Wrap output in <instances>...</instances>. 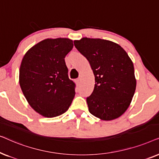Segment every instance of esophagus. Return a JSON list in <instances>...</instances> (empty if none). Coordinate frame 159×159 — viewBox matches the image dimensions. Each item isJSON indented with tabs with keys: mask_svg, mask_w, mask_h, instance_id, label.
I'll return each instance as SVG.
<instances>
[{
	"mask_svg": "<svg viewBox=\"0 0 159 159\" xmlns=\"http://www.w3.org/2000/svg\"><path fill=\"white\" fill-rule=\"evenodd\" d=\"M76 84H77V85H79V84H80V82H81V80H80V79H77V80H76Z\"/></svg>",
	"mask_w": 159,
	"mask_h": 159,
	"instance_id": "34e87169",
	"label": "esophagus"
}]
</instances>
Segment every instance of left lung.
<instances>
[{
  "label": "left lung",
  "mask_w": 159,
  "mask_h": 159,
  "mask_svg": "<svg viewBox=\"0 0 159 159\" xmlns=\"http://www.w3.org/2000/svg\"><path fill=\"white\" fill-rule=\"evenodd\" d=\"M75 46L90 63L95 77L87 98L91 114L103 121L121 116L131 103L136 89L134 65L123 48L112 41L82 38Z\"/></svg>",
  "instance_id": "1"
}]
</instances>
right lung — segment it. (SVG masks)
<instances>
[{"label":"right lung","mask_w":159,"mask_h":159,"mask_svg":"<svg viewBox=\"0 0 159 159\" xmlns=\"http://www.w3.org/2000/svg\"><path fill=\"white\" fill-rule=\"evenodd\" d=\"M73 46L69 38H47L24 56L19 84L29 105L41 116H60L71 106L75 84L69 79L64 58Z\"/></svg>","instance_id":"add662e5"}]
</instances>
